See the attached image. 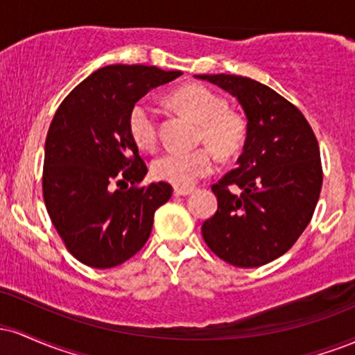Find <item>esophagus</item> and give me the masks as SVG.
<instances>
[{
    "instance_id": "34e87169",
    "label": "esophagus",
    "mask_w": 355,
    "mask_h": 355,
    "mask_svg": "<svg viewBox=\"0 0 355 355\" xmlns=\"http://www.w3.org/2000/svg\"><path fill=\"white\" fill-rule=\"evenodd\" d=\"M193 191V189H185V187H175L173 193L178 195V197H183V195H189Z\"/></svg>"
}]
</instances>
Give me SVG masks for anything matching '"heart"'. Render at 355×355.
Segmentation results:
<instances>
[{
	"label": "heart",
	"mask_w": 355,
	"mask_h": 355,
	"mask_svg": "<svg viewBox=\"0 0 355 355\" xmlns=\"http://www.w3.org/2000/svg\"><path fill=\"white\" fill-rule=\"evenodd\" d=\"M172 101L182 112L200 123V140L214 146L218 153L232 155L245 137V121L229 112L227 101L214 89L202 85H187L173 92ZM128 133L138 148L155 150L158 145V113L146 98L132 105L128 112ZM217 168V158L207 146L190 152L162 153L152 162V175L157 180L177 187H191L209 177Z\"/></svg>",
	"instance_id": "obj_1"
}]
</instances>
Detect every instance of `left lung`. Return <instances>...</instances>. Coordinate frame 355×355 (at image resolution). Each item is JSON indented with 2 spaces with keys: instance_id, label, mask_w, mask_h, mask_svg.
<instances>
[{
  "instance_id": "1",
  "label": "left lung",
  "mask_w": 355,
  "mask_h": 355,
  "mask_svg": "<svg viewBox=\"0 0 355 355\" xmlns=\"http://www.w3.org/2000/svg\"><path fill=\"white\" fill-rule=\"evenodd\" d=\"M197 78L232 93L247 116L237 168L211 185L218 209L203 222V240L232 266H266L311 222L324 178L319 144L302 112L266 85L223 73Z\"/></svg>"
}]
</instances>
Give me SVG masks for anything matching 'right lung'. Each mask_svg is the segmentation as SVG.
I'll list each match as a JSON object with an SVG mask.
<instances>
[{"label": "right lung", "instance_id": "1", "mask_svg": "<svg viewBox=\"0 0 355 355\" xmlns=\"http://www.w3.org/2000/svg\"><path fill=\"white\" fill-rule=\"evenodd\" d=\"M182 71L145 64L100 68L68 93L53 116L43 164V198L68 252L110 268L150 237L155 210L172 197L166 182L144 185L148 168L128 133V112Z\"/></svg>", "mask_w": 355, "mask_h": 355}]
</instances>
